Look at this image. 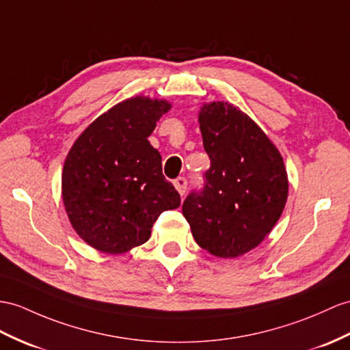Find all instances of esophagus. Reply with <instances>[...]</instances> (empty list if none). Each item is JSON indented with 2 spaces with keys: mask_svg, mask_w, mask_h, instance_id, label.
I'll return each mask as SVG.
<instances>
[{
  "mask_svg": "<svg viewBox=\"0 0 350 350\" xmlns=\"http://www.w3.org/2000/svg\"><path fill=\"white\" fill-rule=\"evenodd\" d=\"M187 180L184 176H178L176 180L174 181V185H175V189L178 190V193H180L181 196H184L185 194V191H187Z\"/></svg>",
  "mask_w": 350,
  "mask_h": 350,
  "instance_id": "34e87169",
  "label": "esophagus"
}]
</instances>
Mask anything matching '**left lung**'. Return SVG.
I'll list each match as a JSON object with an SVG mask.
<instances>
[{
  "label": "left lung",
  "mask_w": 350,
  "mask_h": 350,
  "mask_svg": "<svg viewBox=\"0 0 350 350\" xmlns=\"http://www.w3.org/2000/svg\"><path fill=\"white\" fill-rule=\"evenodd\" d=\"M200 132L211 167L203 187L183 203L199 246L221 258L239 257L262 242L282 214L288 180L282 156L251 118L227 102L200 108Z\"/></svg>",
  "instance_id": "1"
}]
</instances>
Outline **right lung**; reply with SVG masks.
Segmentation results:
<instances>
[{"instance_id":"1","label":"right lung","mask_w":350,"mask_h":350,"mask_svg":"<svg viewBox=\"0 0 350 350\" xmlns=\"http://www.w3.org/2000/svg\"><path fill=\"white\" fill-rule=\"evenodd\" d=\"M170 105L131 98L98 117L75 141L64 165L66 214L84 242L123 254L150 239L163 211L181 204L161 172L160 152L148 136Z\"/></svg>"}]
</instances>
